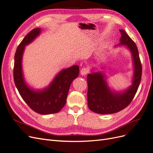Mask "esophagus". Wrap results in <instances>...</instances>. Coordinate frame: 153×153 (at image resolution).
<instances>
[{"mask_svg": "<svg viewBox=\"0 0 153 153\" xmlns=\"http://www.w3.org/2000/svg\"><path fill=\"white\" fill-rule=\"evenodd\" d=\"M89 69L88 68H86V67L82 68V69L80 70L81 75H83V76L87 75V74L89 73Z\"/></svg>", "mask_w": 153, "mask_h": 153, "instance_id": "obj_1", "label": "esophagus"}]
</instances>
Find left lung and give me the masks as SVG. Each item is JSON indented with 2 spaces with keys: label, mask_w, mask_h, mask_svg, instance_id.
<instances>
[{
  "label": "left lung",
  "mask_w": 153,
  "mask_h": 153,
  "mask_svg": "<svg viewBox=\"0 0 153 153\" xmlns=\"http://www.w3.org/2000/svg\"><path fill=\"white\" fill-rule=\"evenodd\" d=\"M119 31L121 37L119 45L126 46L132 54L134 64L133 84L123 92H115L108 86L103 73L88 74V106L97 114H114L126 108L133 99L141 81L142 69L137 45L126 32L123 30Z\"/></svg>",
  "instance_id": "8db88e82"
}]
</instances>
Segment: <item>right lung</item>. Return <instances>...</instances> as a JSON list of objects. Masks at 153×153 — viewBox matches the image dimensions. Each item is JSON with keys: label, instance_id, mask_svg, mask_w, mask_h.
Wrapping results in <instances>:
<instances>
[{"label": "right lung", "instance_id": "1", "mask_svg": "<svg viewBox=\"0 0 153 153\" xmlns=\"http://www.w3.org/2000/svg\"><path fill=\"white\" fill-rule=\"evenodd\" d=\"M40 32V28L32 30L18 45L15 55L13 77L21 97L29 107L36 113L47 115L59 112L65 105L69 87L79 75V66L75 65L61 70L43 90L35 91L27 86L22 72V55L25 46L30 43Z\"/></svg>", "mask_w": 153, "mask_h": 153}]
</instances>
